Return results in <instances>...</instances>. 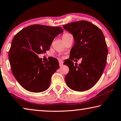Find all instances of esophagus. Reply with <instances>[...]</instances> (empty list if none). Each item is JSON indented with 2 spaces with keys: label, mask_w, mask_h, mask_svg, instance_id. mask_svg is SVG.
<instances>
[{
  "label": "esophagus",
  "mask_w": 121,
  "mask_h": 121,
  "mask_svg": "<svg viewBox=\"0 0 121 121\" xmlns=\"http://www.w3.org/2000/svg\"><path fill=\"white\" fill-rule=\"evenodd\" d=\"M59 66H60V67L63 66V62H62V61H61V60H59Z\"/></svg>",
  "instance_id": "1"
}]
</instances>
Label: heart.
Returning <instances> with one entry per match:
<instances>
[{
	"instance_id": "1",
	"label": "heart",
	"mask_w": 121,
	"mask_h": 121,
	"mask_svg": "<svg viewBox=\"0 0 121 121\" xmlns=\"http://www.w3.org/2000/svg\"><path fill=\"white\" fill-rule=\"evenodd\" d=\"M70 35H71L70 34H69V33H65V34H64V35H63V39H65V38H67V37H69V36Z\"/></svg>"
}]
</instances>
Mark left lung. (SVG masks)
Instances as JSON below:
<instances>
[{
	"mask_svg": "<svg viewBox=\"0 0 121 121\" xmlns=\"http://www.w3.org/2000/svg\"><path fill=\"white\" fill-rule=\"evenodd\" d=\"M63 28L73 35L75 43L69 59L64 63L69 67L65 82L73 90H87L98 81L105 68L108 50L105 37L98 27L86 21L63 25ZM81 58V64L74 65L72 60Z\"/></svg>",
	"mask_w": 121,
	"mask_h": 121,
	"instance_id": "8db88e82",
	"label": "left lung"
}]
</instances>
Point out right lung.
<instances>
[{"label": "right lung", "mask_w": 121, "mask_h": 121, "mask_svg": "<svg viewBox=\"0 0 121 121\" xmlns=\"http://www.w3.org/2000/svg\"><path fill=\"white\" fill-rule=\"evenodd\" d=\"M63 32L60 27L34 24L14 36L8 54L10 67L25 90L41 92L48 89L52 74L59 67L58 60L52 58L43 62L38 55L49 50L55 38Z\"/></svg>", "instance_id": "obj_1"}]
</instances>
